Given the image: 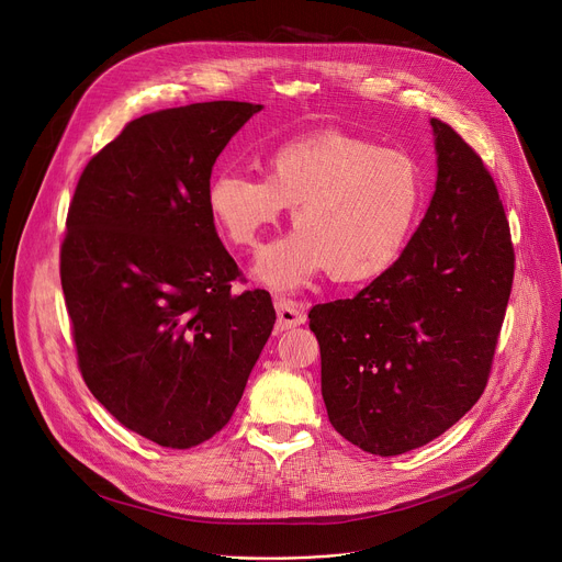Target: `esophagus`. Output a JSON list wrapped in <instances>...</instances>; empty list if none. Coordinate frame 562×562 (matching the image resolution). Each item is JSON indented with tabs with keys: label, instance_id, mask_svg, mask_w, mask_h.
I'll return each mask as SVG.
<instances>
[{
	"label": "esophagus",
	"instance_id": "34e87169",
	"mask_svg": "<svg viewBox=\"0 0 562 562\" xmlns=\"http://www.w3.org/2000/svg\"><path fill=\"white\" fill-rule=\"evenodd\" d=\"M276 312H278V323H276L278 331H284V329H291V327H297L304 323V314L295 302H289L282 297L276 300Z\"/></svg>",
	"mask_w": 562,
	"mask_h": 562
}]
</instances>
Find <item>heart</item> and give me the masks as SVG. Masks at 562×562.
I'll use <instances>...</instances> for the list:
<instances>
[{"mask_svg": "<svg viewBox=\"0 0 562 562\" xmlns=\"http://www.w3.org/2000/svg\"><path fill=\"white\" fill-rule=\"evenodd\" d=\"M209 213L231 246L250 248L293 206L291 235L267 248L258 276L289 291L329 273L342 284L387 273L411 244L426 186L403 149L342 130L286 138L265 157V177L222 170Z\"/></svg>", "mask_w": 562, "mask_h": 562, "instance_id": "1", "label": "heart"}]
</instances>
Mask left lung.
<instances>
[{
  "label": "left lung",
  "mask_w": 562,
  "mask_h": 562,
  "mask_svg": "<svg viewBox=\"0 0 562 562\" xmlns=\"http://www.w3.org/2000/svg\"><path fill=\"white\" fill-rule=\"evenodd\" d=\"M430 123L437 188L401 260L353 297L310 312L327 417L381 457L432 441L477 403L514 284L491 172L448 123Z\"/></svg>",
  "instance_id": "left-lung-1"
}]
</instances>
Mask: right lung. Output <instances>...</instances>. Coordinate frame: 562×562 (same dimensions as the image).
<instances>
[{"label": "right lung", "instance_id": "1", "mask_svg": "<svg viewBox=\"0 0 562 562\" xmlns=\"http://www.w3.org/2000/svg\"><path fill=\"white\" fill-rule=\"evenodd\" d=\"M260 110L213 100L145 114L89 159L69 203L60 280L80 374L166 448L231 422L276 323L269 291L231 293L241 271L206 201L222 149Z\"/></svg>", "mask_w": 562, "mask_h": 562}]
</instances>
